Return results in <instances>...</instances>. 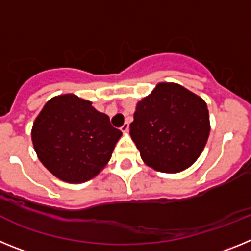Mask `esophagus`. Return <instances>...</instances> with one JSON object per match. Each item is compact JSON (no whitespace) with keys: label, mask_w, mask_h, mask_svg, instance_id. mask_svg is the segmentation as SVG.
<instances>
[{"label":"esophagus","mask_w":251,"mask_h":251,"mask_svg":"<svg viewBox=\"0 0 251 251\" xmlns=\"http://www.w3.org/2000/svg\"><path fill=\"white\" fill-rule=\"evenodd\" d=\"M121 130L123 133H127L128 130H129V123H124L123 126H122V127H121Z\"/></svg>","instance_id":"1"}]
</instances>
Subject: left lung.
Masks as SVG:
<instances>
[{
  "label": "left lung",
  "instance_id": "1",
  "mask_svg": "<svg viewBox=\"0 0 251 251\" xmlns=\"http://www.w3.org/2000/svg\"><path fill=\"white\" fill-rule=\"evenodd\" d=\"M129 128L146 165L176 174L190 167L205 148L210 134L207 105L178 84L159 83L138 101Z\"/></svg>",
  "mask_w": 251,
  "mask_h": 251
}]
</instances>
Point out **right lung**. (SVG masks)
Returning a JSON list of instances; mask_svg holds the SVG:
<instances>
[{
    "instance_id": "add662e5",
    "label": "right lung",
    "mask_w": 251,
    "mask_h": 251,
    "mask_svg": "<svg viewBox=\"0 0 251 251\" xmlns=\"http://www.w3.org/2000/svg\"><path fill=\"white\" fill-rule=\"evenodd\" d=\"M122 132L109 117L74 94L55 97L37 115L31 137L37 157L65 182L81 183L100 172Z\"/></svg>"
}]
</instances>
